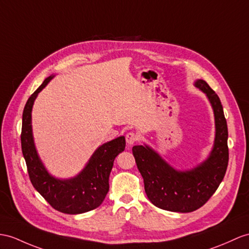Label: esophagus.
Returning a JSON list of instances; mask_svg holds the SVG:
<instances>
[{
	"instance_id": "1",
	"label": "esophagus",
	"mask_w": 249,
	"mask_h": 249,
	"mask_svg": "<svg viewBox=\"0 0 249 249\" xmlns=\"http://www.w3.org/2000/svg\"><path fill=\"white\" fill-rule=\"evenodd\" d=\"M125 141L129 145H132L133 143H135L137 141H139V135L134 132H129L128 134L125 135Z\"/></svg>"
}]
</instances>
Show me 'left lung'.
<instances>
[{
	"label": "left lung",
	"mask_w": 249,
	"mask_h": 249,
	"mask_svg": "<svg viewBox=\"0 0 249 249\" xmlns=\"http://www.w3.org/2000/svg\"><path fill=\"white\" fill-rule=\"evenodd\" d=\"M195 86L207 96L214 113L215 138L208 159L191 170L178 171L147 144L132 149L148 198L163 210L192 212L201 208L215 192L227 170L228 130L221 100L202 79Z\"/></svg>",
	"instance_id": "obj_1"
}]
</instances>
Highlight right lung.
Masks as SVG:
<instances>
[{
  "label": "right lung",
  "instance_id": "add662e5",
  "mask_svg": "<svg viewBox=\"0 0 249 249\" xmlns=\"http://www.w3.org/2000/svg\"><path fill=\"white\" fill-rule=\"evenodd\" d=\"M53 76L47 77L29 97L22 117L21 145L30 181L53 209L68 214L93 210L104 202L108 191V177L114 160L125 148L124 136L106 142L90 156L87 166L75 178L59 179L47 172L35 147L32 129V110L38 94Z\"/></svg>",
  "mask_w": 249,
  "mask_h": 249
}]
</instances>
